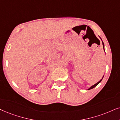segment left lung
<instances>
[{
	"mask_svg": "<svg viewBox=\"0 0 120 120\" xmlns=\"http://www.w3.org/2000/svg\"><path fill=\"white\" fill-rule=\"evenodd\" d=\"M100 39H101V40H102V39H101V38H100ZM102 45H103V48H104V51H105V48H104V42H103V41H102ZM103 78H104V76H103V77H102V79H101L100 80V81H98V82H97V83H96V84H95V85H92V86H91V87H90V88H89V89H88V90H90V89H93V88H94V87H96V86L97 85H98V84H99V83H100V82H101V81H102V79H103Z\"/></svg>",
	"mask_w": 120,
	"mask_h": 120,
	"instance_id": "1",
	"label": "left lung"
}]
</instances>
